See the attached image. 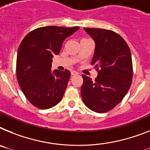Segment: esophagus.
Wrapping results in <instances>:
<instances>
[{"label": "esophagus", "instance_id": "1", "mask_svg": "<svg viewBox=\"0 0 150 150\" xmlns=\"http://www.w3.org/2000/svg\"><path fill=\"white\" fill-rule=\"evenodd\" d=\"M71 75H78V72L77 71H71Z\"/></svg>", "mask_w": 150, "mask_h": 150}]
</instances>
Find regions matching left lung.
Wrapping results in <instances>:
<instances>
[{"instance_id": "obj_1", "label": "left lung", "mask_w": 150, "mask_h": 150, "mask_svg": "<svg viewBox=\"0 0 150 150\" xmlns=\"http://www.w3.org/2000/svg\"><path fill=\"white\" fill-rule=\"evenodd\" d=\"M95 42L91 64L98 75L94 81L83 75L81 98L90 110L105 113L123 100L131 85L133 65L130 50L112 30L84 28Z\"/></svg>"}]
</instances>
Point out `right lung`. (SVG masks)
Masks as SVG:
<instances>
[{"instance_id": "1", "label": "right lung", "mask_w": 150, "mask_h": 150, "mask_svg": "<svg viewBox=\"0 0 150 150\" xmlns=\"http://www.w3.org/2000/svg\"><path fill=\"white\" fill-rule=\"evenodd\" d=\"M79 29L49 26L33 30L20 44L17 57V77L26 99L40 109H49L62 100L71 73L52 71L54 55L63 41Z\"/></svg>"}]
</instances>
